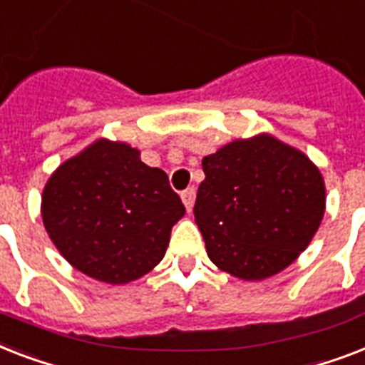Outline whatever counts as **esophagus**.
I'll list each match as a JSON object with an SVG mask.
<instances>
[{
	"instance_id": "obj_1",
	"label": "esophagus",
	"mask_w": 365,
	"mask_h": 365,
	"mask_svg": "<svg viewBox=\"0 0 365 365\" xmlns=\"http://www.w3.org/2000/svg\"><path fill=\"white\" fill-rule=\"evenodd\" d=\"M180 197H182V203H185L186 211H192L194 201H196V188H194V186H192V188H186V190L180 194Z\"/></svg>"
}]
</instances>
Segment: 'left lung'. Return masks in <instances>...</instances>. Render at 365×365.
I'll use <instances>...</instances> for the list:
<instances>
[{"mask_svg": "<svg viewBox=\"0 0 365 365\" xmlns=\"http://www.w3.org/2000/svg\"><path fill=\"white\" fill-rule=\"evenodd\" d=\"M201 165L194 217L217 267L262 281L307 249L324 217L326 188L302 150L262 133L224 145Z\"/></svg>", "mask_w": 365, "mask_h": 365, "instance_id": "1", "label": "left lung"}]
</instances>
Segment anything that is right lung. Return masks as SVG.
I'll use <instances>...</instances> for the list:
<instances>
[{
	"instance_id": "add662e5",
	"label": "right lung",
	"mask_w": 365,
	"mask_h": 365,
	"mask_svg": "<svg viewBox=\"0 0 365 365\" xmlns=\"http://www.w3.org/2000/svg\"><path fill=\"white\" fill-rule=\"evenodd\" d=\"M41 215L75 269L126 284L162 262L185 205L165 171L143 164L137 148L98 139L51 175Z\"/></svg>"
}]
</instances>
